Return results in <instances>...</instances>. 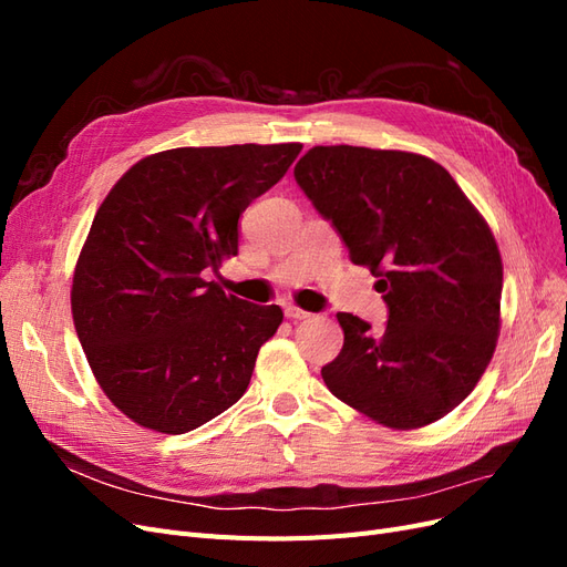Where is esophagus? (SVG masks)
I'll use <instances>...</instances> for the list:
<instances>
[{"label":"esophagus","mask_w":567,"mask_h":567,"mask_svg":"<svg viewBox=\"0 0 567 567\" xmlns=\"http://www.w3.org/2000/svg\"><path fill=\"white\" fill-rule=\"evenodd\" d=\"M284 315L290 319V321H302V319H307V317H312L310 312H305V310H300V307H296V305H286V310H284Z\"/></svg>","instance_id":"esophagus-1"}]
</instances>
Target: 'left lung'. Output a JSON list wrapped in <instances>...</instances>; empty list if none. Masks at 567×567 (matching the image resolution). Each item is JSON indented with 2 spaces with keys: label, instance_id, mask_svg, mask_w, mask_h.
<instances>
[{
  "label": "left lung",
  "instance_id": "obj_1",
  "mask_svg": "<svg viewBox=\"0 0 567 567\" xmlns=\"http://www.w3.org/2000/svg\"><path fill=\"white\" fill-rule=\"evenodd\" d=\"M296 182L354 265L379 277L385 331L338 312L346 333L321 379L340 402L394 431L447 416L499 338L504 267L485 217L440 163L406 151L315 146Z\"/></svg>",
  "mask_w": 567,
  "mask_h": 567
}]
</instances>
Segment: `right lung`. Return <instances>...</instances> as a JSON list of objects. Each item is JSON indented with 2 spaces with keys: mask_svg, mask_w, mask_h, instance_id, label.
Listing matches in <instances>:
<instances>
[{
  "mask_svg": "<svg viewBox=\"0 0 567 567\" xmlns=\"http://www.w3.org/2000/svg\"><path fill=\"white\" fill-rule=\"evenodd\" d=\"M300 151H161L99 205L73 274V321L96 383L134 423L182 435L241 400L284 312L227 296L205 271L238 252V217Z\"/></svg>",
  "mask_w": 567,
  "mask_h": 567,
  "instance_id": "add662e5",
  "label": "right lung"
}]
</instances>
